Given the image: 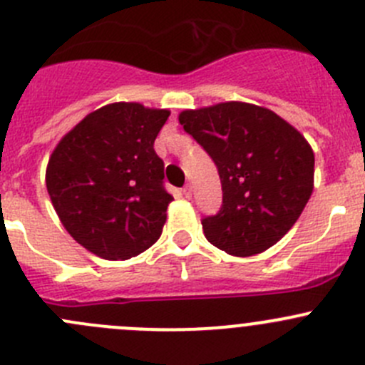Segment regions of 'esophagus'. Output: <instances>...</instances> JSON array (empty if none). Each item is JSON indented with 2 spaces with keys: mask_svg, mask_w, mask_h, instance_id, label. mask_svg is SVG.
Returning <instances> with one entry per match:
<instances>
[{
  "mask_svg": "<svg viewBox=\"0 0 365 365\" xmlns=\"http://www.w3.org/2000/svg\"><path fill=\"white\" fill-rule=\"evenodd\" d=\"M182 192H183V196H185V197H190V196H192V187L187 183V185L182 189Z\"/></svg>",
  "mask_w": 365,
  "mask_h": 365,
  "instance_id": "obj_1",
  "label": "esophagus"
}]
</instances>
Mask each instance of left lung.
<instances>
[{"label": "left lung", "mask_w": 365, "mask_h": 365, "mask_svg": "<svg viewBox=\"0 0 365 365\" xmlns=\"http://www.w3.org/2000/svg\"><path fill=\"white\" fill-rule=\"evenodd\" d=\"M180 125L221 178V208L201 219L208 242L233 257L277 244L314 189V151L305 137L274 112L239 101L185 110Z\"/></svg>", "instance_id": "1"}]
</instances>
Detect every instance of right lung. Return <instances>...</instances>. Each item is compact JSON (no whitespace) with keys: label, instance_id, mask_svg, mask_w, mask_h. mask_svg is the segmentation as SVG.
<instances>
[{"label":"right lung","instance_id":"1","mask_svg":"<svg viewBox=\"0 0 365 365\" xmlns=\"http://www.w3.org/2000/svg\"><path fill=\"white\" fill-rule=\"evenodd\" d=\"M168 110L112 103L88 114L49 158L46 187L78 244L107 260L153 246L173 201L153 143Z\"/></svg>","mask_w":365,"mask_h":365}]
</instances>
